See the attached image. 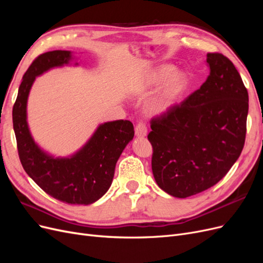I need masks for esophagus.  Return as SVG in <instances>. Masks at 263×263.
Listing matches in <instances>:
<instances>
[{
  "instance_id": "obj_1",
  "label": "esophagus",
  "mask_w": 263,
  "mask_h": 263,
  "mask_svg": "<svg viewBox=\"0 0 263 263\" xmlns=\"http://www.w3.org/2000/svg\"><path fill=\"white\" fill-rule=\"evenodd\" d=\"M147 126L144 123H138L136 128H135V134L138 138H142L147 136Z\"/></svg>"
}]
</instances>
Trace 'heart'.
I'll return each instance as SVG.
<instances>
[{"mask_svg":"<svg viewBox=\"0 0 263 263\" xmlns=\"http://www.w3.org/2000/svg\"><path fill=\"white\" fill-rule=\"evenodd\" d=\"M161 83L160 89L145 106L146 113L150 116L162 115L176 105L186 92L190 85V78L185 71L176 70V67L170 63H162L151 69L144 77L136 95L141 97Z\"/></svg>","mask_w":263,"mask_h":263,"instance_id":"1","label":"heart"}]
</instances>
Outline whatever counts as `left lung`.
<instances>
[{
  "instance_id": "obj_1",
  "label": "left lung",
  "mask_w": 263,
  "mask_h": 263,
  "mask_svg": "<svg viewBox=\"0 0 263 263\" xmlns=\"http://www.w3.org/2000/svg\"><path fill=\"white\" fill-rule=\"evenodd\" d=\"M210 76L200 89L151 121L148 140L158 186L185 198L212 187L239 158L246 138L248 92L234 63L208 53Z\"/></svg>"
}]
</instances>
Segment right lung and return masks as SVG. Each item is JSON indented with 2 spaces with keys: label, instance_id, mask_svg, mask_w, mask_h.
Masks as SVG:
<instances>
[{
  "label": "right lung",
  "instance_id": "right-lung-1",
  "mask_svg": "<svg viewBox=\"0 0 263 263\" xmlns=\"http://www.w3.org/2000/svg\"><path fill=\"white\" fill-rule=\"evenodd\" d=\"M79 66L73 52H45L31 63L23 77L13 106V128L24 170L45 192L68 204L90 205L104 195L114 178L115 166L123 150L134 138L129 121L100 124L92 136L76 153L57 157L35 141L27 122V102L36 78L65 66Z\"/></svg>",
  "mask_w": 263,
  "mask_h": 263
}]
</instances>
